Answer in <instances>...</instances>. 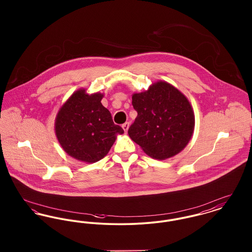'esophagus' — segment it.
Wrapping results in <instances>:
<instances>
[{"label":"esophagus","mask_w":252,"mask_h":252,"mask_svg":"<svg viewBox=\"0 0 252 252\" xmlns=\"http://www.w3.org/2000/svg\"><path fill=\"white\" fill-rule=\"evenodd\" d=\"M122 127H123V129H124L125 133H126V132H127V130H128V127H129V123H128V122H126V123L123 124V125H122Z\"/></svg>","instance_id":"34e87169"}]
</instances>
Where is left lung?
I'll use <instances>...</instances> for the list:
<instances>
[{"label": "left lung", "instance_id": "8db88e82", "mask_svg": "<svg viewBox=\"0 0 252 252\" xmlns=\"http://www.w3.org/2000/svg\"><path fill=\"white\" fill-rule=\"evenodd\" d=\"M138 115L128 135L148 156L164 160L181 152L192 137L195 117L187 97L170 84L159 81L132 95Z\"/></svg>", "mask_w": 252, "mask_h": 252}]
</instances>
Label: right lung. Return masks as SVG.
<instances>
[{"label":"right lung","instance_id":"right-lung-1","mask_svg":"<svg viewBox=\"0 0 252 252\" xmlns=\"http://www.w3.org/2000/svg\"><path fill=\"white\" fill-rule=\"evenodd\" d=\"M104 95L79 89L63 104L55 120V133L63 149L76 160L96 163L108 153L124 129L113 123L101 103Z\"/></svg>","mask_w":252,"mask_h":252}]
</instances>
